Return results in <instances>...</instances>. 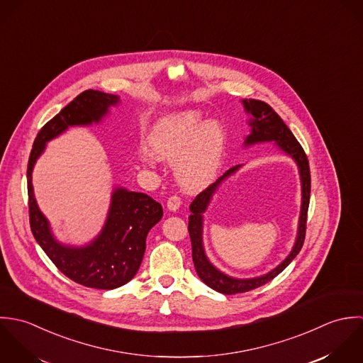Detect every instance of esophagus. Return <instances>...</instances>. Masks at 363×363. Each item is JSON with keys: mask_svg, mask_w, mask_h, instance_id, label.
Listing matches in <instances>:
<instances>
[{"mask_svg": "<svg viewBox=\"0 0 363 363\" xmlns=\"http://www.w3.org/2000/svg\"><path fill=\"white\" fill-rule=\"evenodd\" d=\"M181 206V198L178 195H171L167 201V208L172 212H177Z\"/></svg>", "mask_w": 363, "mask_h": 363, "instance_id": "obj_1", "label": "esophagus"}]
</instances>
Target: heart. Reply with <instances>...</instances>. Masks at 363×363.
<instances>
[{"instance_id":"obj_1","label":"heart","mask_w":363,"mask_h":363,"mask_svg":"<svg viewBox=\"0 0 363 363\" xmlns=\"http://www.w3.org/2000/svg\"><path fill=\"white\" fill-rule=\"evenodd\" d=\"M151 152L164 161H177L179 182L186 189L209 185L218 175L225 148L218 122L205 123L198 112H182L160 121L148 138Z\"/></svg>"}]
</instances>
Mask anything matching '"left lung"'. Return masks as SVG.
I'll return each instance as SVG.
<instances>
[{"mask_svg": "<svg viewBox=\"0 0 363 363\" xmlns=\"http://www.w3.org/2000/svg\"><path fill=\"white\" fill-rule=\"evenodd\" d=\"M245 111L252 115V121L250 122L252 132L245 139V145H254L258 142H277L278 145L291 155L300 169V178H301V213H300V221H298V233L296 244L289 254V257L274 271L269 274L254 278V279H234L230 277H225L218 271L206 258L203 245H202V213L206 211V206L212 198V194L216 191L218 184L231 175L237 168L233 167L224 172L223 177H220L218 181L212 185H209L205 191L196 195V198L192 201L189 209L192 215L189 216L188 223V231L192 242V259L195 269L199 275V278L213 290L220 291L223 294H235V293H244L250 290L257 289L274 278H277L290 262L293 258L300 252L304 237H306V224H307V212H308V203H310V188H311V178H310V167L307 155L303 150V147L296 140L293 133L290 132L289 128L285 125L282 118L269 106L267 102L259 99H248L242 101Z\"/></svg>", "mask_w": 363, "mask_h": 363, "instance_id": "left-lung-1", "label": "left lung"}]
</instances>
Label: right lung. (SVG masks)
Returning a JSON list of instances; mask_svg holds the SVG:
<instances>
[{"mask_svg":"<svg viewBox=\"0 0 363 363\" xmlns=\"http://www.w3.org/2000/svg\"><path fill=\"white\" fill-rule=\"evenodd\" d=\"M118 102L116 95L86 89L77 95L38 133L28 161V206L30 230L42 250L60 272L74 282L95 289H116L138 272L150 228L162 218V208L148 195L116 189L106 224L99 237L84 248L60 245L52 235L49 223L33 198L32 168L52 140L69 126L99 122L108 106Z\"/></svg>","mask_w":363,"mask_h":363,"instance_id":"1","label":"right lung"}]
</instances>
